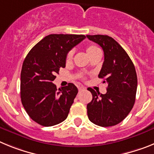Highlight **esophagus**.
I'll return each mask as SVG.
<instances>
[{"label":"esophagus","mask_w":154,"mask_h":154,"mask_svg":"<svg viewBox=\"0 0 154 154\" xmlns=\"http://www.w3.org/2000/svg\"><path fill=\"white\" fill-rule=\"evenodd\" d=\"M78 89H79V92H82V91H84L85 89L84 87H79Z\"/></svg>","instance_id":"1"}]
</instances>
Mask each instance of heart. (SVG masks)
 I'll list each match as a JSON object with an SVG mask.
<instances>
[{
  "instance_id": "heart-1",
  "label": "heart",
  "mask_w": 154,
  "mask_h": 154,
  "mask_svg": "<svg viewBox=\"0 0 154 154\" xmlns=\"http://www.w3.org/2000/svg\"><path fill=\"white\" fill-rule=\"evenodd\" d=\"M85 51H86L88 56L90 58H92V56H94V55L101 53V51H100V49H99V48L96 45H90L87 46V47L85 48ZM73 54H74V51H72V50L68 52L67 55H66V62H70L71 61H72L73 57Z\"/></svg>"
}]
</instances>
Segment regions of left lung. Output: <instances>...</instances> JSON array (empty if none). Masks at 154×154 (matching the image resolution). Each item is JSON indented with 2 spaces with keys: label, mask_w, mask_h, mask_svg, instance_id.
Wrapping results in <instances>:
<instances>
[{
  "label": "left lung",
  "mask_w": 154,
  "mask_h": 154,
  "mask_svg": "<svg viewBox=\"0 0 154 154\" xmlns=\"http://www.w3.org/2000/svg\"><path fill=\"white\" fill-rule=\"evenodd\" d=\"M101 46L104 62L99 78L107 82V92L102 94L89 88L92 101L87 114L94 124L107 127L118 124L130 113L135 103L137 76L135 66L122 46L108 35H86Z\"/></svg>",
  "instance_id": "1"
}]
</instances>
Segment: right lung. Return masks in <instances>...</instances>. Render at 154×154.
<instances>
[{
  "instance_id": "add662e5",
  "label": "right lung",
  "mask_w": 154,
  "mask_h": 154,
  "mask_svg": "<svg viewBox=\"0 0 154 154\" xmlns=\"http://www.w3.org/2000/svg\"><path fill=\"white\" fill-rule=\"evenodd\" d=\"M85 38L83 35H49L27 55L21 72V99L37 123L51 126L67 118L78 89L69 83L58 90L52 82L59 69L65 67L68 52Z\"/></svg>"
}]
</instances>
